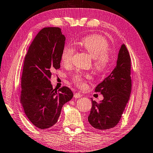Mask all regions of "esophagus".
Listing matches in <instances>:
<instances>
[{"mask_svg":"<svg viewBox=\"0 0 153 153\" xmlns=\"http://www.w3.org/2000/svg\"><path fill=\"white\" fill-rule=\"evenodd\" d=\"M82 97V95L79 93H74V97L76 99H78V98H80V97Z\"/></svg>","mask_w":153,"mask_h":153,"instance_id":"34e87169","label":"esophagus"}]
</instances>
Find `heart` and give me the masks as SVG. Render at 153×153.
I'll return each mask as SVG.
<instances>
[{"instance_id":"obj_1","label":"heart","mask_w":153,"mask_h":153,"mask_svg":"<svg viewBox=\"0 0 153 153\" xmlns=\"http://www.w3.org/2000/svg\"><path fill=\"white\" fill-rule=\"evenodd\" d=\"M79 45L93 59V65L97 71L103 72L106 70L110 62V55L109 44L105 38L97 35H90L82 39ZM74 52V48L71 46L67 45L63 48L61 54V61L63 64L71 63ZM90 78L89 74L76 72L73 75L72 81L77 85L83 87L86 80Z\"/></svg>"}]
</instances>
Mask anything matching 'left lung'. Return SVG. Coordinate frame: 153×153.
<instances>
[{"mask_svg": "<svg viewBox=\"0 0 153 153\" xmlns=\"http://www.w3.org/2000/svg\"><path fill=\"white\" fill-rule=\"evenodd\" d=\"M131 58L124 44L120 47L116 66L108 77L97 85L103 100L97 103L91 99L92 108L88 116L89 123L95 129L113 128L121 119L131 91Z\"/></svg>", "mask_w": 153, "mask_h": 153, "instance_id": "left-lung-1", "label": "left lung"}]
</instances>
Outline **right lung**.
Returning <instances> with one entry per match:
<instances>
[{
  "instance_id": "add662e5",
  "label": "right lung",
  "mask_w": 153,
  "mask_h": 153,
  "mask_svg": "<svg viewBox=\"0 0 153 153\" xmlns=\"http://www.w3.org/2000/svg\"><path fill=\"white\" fill-rule=\"evenodd\" d=\"M65 40L60 28L45 27L35 37L25 57L20 101L28 119L39 129L54 126L63 105L74 96L67 87L54 89L50 81L52 72L60 68Z\"/></svg>"
}]
</instances>
